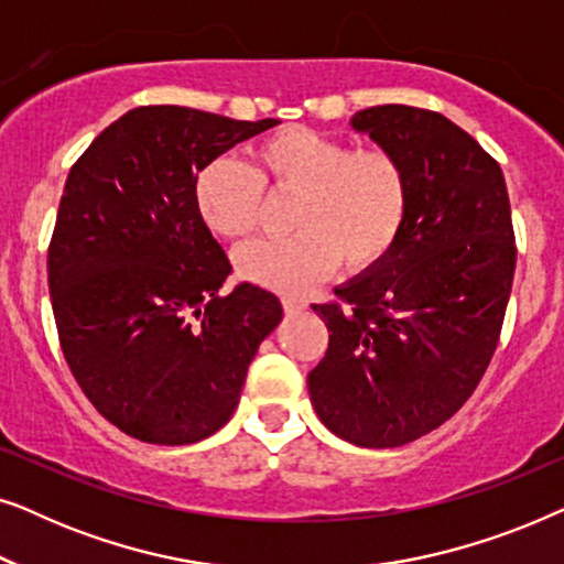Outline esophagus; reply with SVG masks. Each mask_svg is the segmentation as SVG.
<instances>
[{"label":"esophagus","instance_id":"34e87169","mask_svg":"<svg viewBox=\"0 0 564 564\" xmlns=\"http://www.w3.org/2000/svg\"><path fill=\"white\" fill-rule=\"evenodd\" d=\"M305 300H300V297H295V295H284L282 297V307H284V313H300V311H305Z\"/></svg>","mask_w":564,"mask_h":564}]
</instances>
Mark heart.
<instances>
[{"instance_id": "1", "label": "heart", "mask_w": 564, "mask_h": 564, "mask_svg": "<svg viewBox=\"0 0 564 564\" xmlns=\"http://www.w3.org/2000/svg\"><path fill=\"white\" fill-rule=\"evenodd\" d=\"M253 166L215 159L195 180V207L220 238L251 234L261 210V184L297 192L290 238L251 241L236 251L246 282L300 292L344 261L361 272L388 257L403 230L411 182L395 151L357 149L311 128H284L251 149Z\"/></svg>"}]
</instances>
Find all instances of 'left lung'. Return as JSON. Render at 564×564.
Returning a JSON list of instances; mask_svg holds the SVG:
<instances>
[{"mask_svg": "<svg viewBox=\"0 0 564 564\" xmlns=\"http://www.w3.org/2000/svg\"><path fill=\"white\" fill-rule=\"evenodd\" d=\"M351 128L398 153L411 203L388 257L313 305L328 349L307 392L344 442L390 449L452 419L490 365L516 269L511 203L498 161L444 115L380 105Z\"/></svg>", "mask_w": 564, "mask_h": 564, "instance_id": "left-lung-1", "label": "left lung"}]
</instances>
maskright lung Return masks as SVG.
<instances>
[{
  "label": "right lung",
  "instance_id": "right-lung-1",
  "mask_svg": "<svg viewBox=\"0 0 564 564\" xmlns=\"http://www.w3.org/2000/svg\"><path fill=\"white\" fill-rule=\"evenodd\" d=\"M276 122L135 107L68 172L48 246L53 318L84 395L128 436L182 446L226 426L282 321L257 284L220 295L230 261L192 195L210 161Z\"/></svg>",
  "mask_w": 564,
  "mask_h": 564
}]
</instances>
